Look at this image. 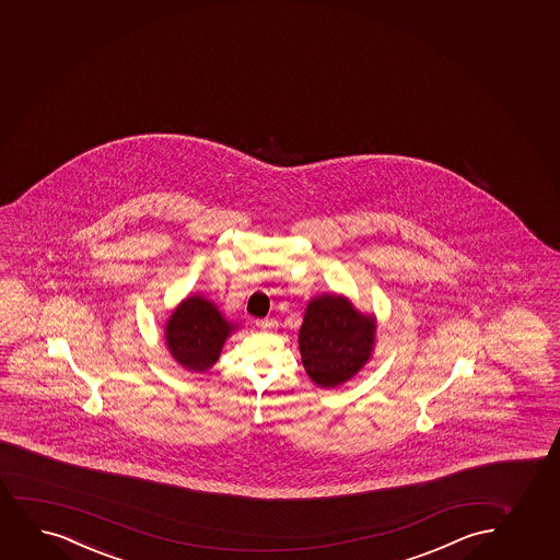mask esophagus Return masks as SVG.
Here are the masks:
<instances>
[{
  "label": "esophagus",
  "mask_w": 560,
  "mask_h": 560,
  "mask_svg": "<svg viewBox=\"0 0 560 560\" xmlns=\"http://www.w3.org/2000/svg\"><path fill=\"white\" fill-rule=\"evenodd\" d=\"M256 326L260 330H273L276 328V320L273 318H262V320H256Z\"/></svg>",
  "instance_id": "34e87169"
}]
</instances>
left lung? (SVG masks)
Returning a JSON list of instances; mask_svg holds the SVG:
<instances>
[{"label": "left lung", "mask_w": 560, "mask_h": 560, "mask_svg": "<svg viewBox=\"0 0 560 560\" xmlns=\"http://www.w3.org/2000/svg\"><path fill=\"white\" fill-rule=\"evenodd\" d=\"M377 318L343 294L311 298L298 331L302 364L320 388H338L366 366L375 349Z\"/></svg>", "instance_id": "left-lung-1"}]
</instances>
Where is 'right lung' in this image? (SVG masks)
<instances>
[{"label": "right lung", "mask_w": 560, "mask_h": 560, "mask_svg": "<svg viewBox=\"0 0 560 560\" xmlns=\"http://www.w3.org/2000/svg\"><path fill=\"white\" fill-rule=\"evenodd\" d=\"M237 330L222 315L213 300L188 294L172 311L164 326V339L172 359L187 372H208L221 359L226 339Z\"/></svg>", "instance_id": "add662e5"}]
</instances>
